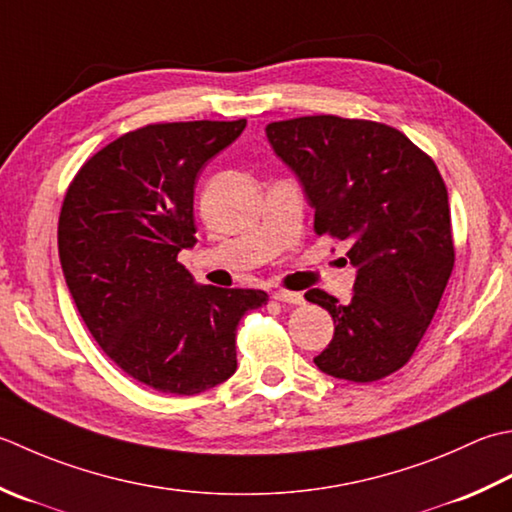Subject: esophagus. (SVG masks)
I'll return each mask as SVG.
<instances>
[{
	"mask_svg": "<svg viewBox=\"0 0 512 512\" xmlns=\"http://www.w3.org/2000/svg\"><path fill=\"white\" fill-rule=\"evenodd\" d=\"M273 299L284 304H304L302 293H295V290H273Z\"/></svg>",
	"mask_w": 512,
	"mask_h": 512,
	"instance_id": "obj_1",
	"label": "esophagus"
}]
</instances>
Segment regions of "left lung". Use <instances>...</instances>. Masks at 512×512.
<instances>
[{"label":"left lung","mask_w":512,"mask_h":512,"mask_svg":"<svg viewBox=\"0 0 512 512\" xmlns=\"http://www.w3.org/2000/svg\"><path fill=\"white\" fill-rule=\"evenodd\" d=\"M266 137L302 184L315 233L346 242L357 268L348 304L306 293L335 322L315 364L330 377L377 382L413 357L453 273L444 179L404 133L366 119L297 117L268 124Z\"/></svg>","instance_id":"8db88e82"}]
</instances>
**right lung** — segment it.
Here are the masks:
<instances>
[{
	"label": "right lung",
	"instance_id": "add662e5",
	"mask_svg": "<svg viewBox=\"0 0 512 512\" xmlns=\"http://www.w3.org/2000/svg\"><path fill=\"white\" fill-rule=\"evenodd\" d=\"M237 122L150 124L79 168L59 213L66 286L113 364L159 393L197 395L237 370L235 335L264 290L199 286L177 262L195 237V182Z\"/></svg>",
	"mask_w": 512,
	"mask_h": 512
}]
</instances>
